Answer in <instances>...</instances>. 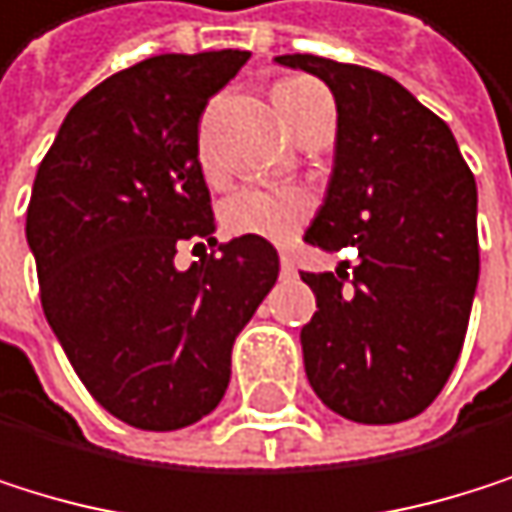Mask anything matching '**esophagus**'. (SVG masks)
Masks as SVG:
<instances>
[{
    "instance_id": "obj_1",
    "label": "esophagus",
    "mask_w": 512,
    "mask_h": 512,
    "mask_svg": "<svg viewBox=\"0 0 512 512\" xmlns=\"http://www.w3.org/2000/svg\"><path fill=\"white\" fill-rule=\"evenodd\" d=\"M282 276H285V279L297 276V267H294V261L288 258V254H282Z\"/></svg>"
}]
</instances>
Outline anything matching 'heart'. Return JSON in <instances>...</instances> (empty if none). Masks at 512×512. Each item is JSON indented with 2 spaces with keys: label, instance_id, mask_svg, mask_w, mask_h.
Returning a JSON list of instances; mask_svg holds the SVG:
<instances>
[{
  "label": "heart",
  "instance_id": "1",
  "mask_svg": "<svg viewBox=\"0 0 512 512\" xmlns=\"http://www.w3.org/2000/svg\"><path fill=\"white\" fill-rule=\"evenodd\" d=\"M318 84L309 78H288L282 84H276L273 99L279 105V112L285 118V124H291V108L297 102L300 93L315 90ZM200 163L206 175H215V166L206 154V148H200ZM312 218V197L300 188H261V185H248L233 191L224 203H221V224L227 233L233 236H258L276 245L291 242Z\"/></svg>",
  "mask_w": 512,
  "mask_h": 512
}]
</instances>
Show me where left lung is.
<instances>
[{"instance_id": "1", "label": "left lung", "mask_w": 512, "mask_h": 512, "mask_svg": "<svg viewBox=\"0 0 512 512\" xmlns=\"http://www.w3.org/2000/svg\"><path fill=\"white\" fill-rule=\"evenodd\" d=\"M276 63L337 99L334 172L303 239L358 248L352 273H303L318 306L300 331L309 385L361 425L413 419L464 346L480 279L477 181L446 121L394 78L312 54Z\"/></svg>"}]
</instances>
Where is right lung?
Listing matches in <instances>:
<instances>
[{
    "label": "right lung",
    "instance_id": "1",
    "mask_svg": "<svg viewBox=\"0 0 512 512\" xmlns=\"http://www.w3.org/2000/svg\"><path fill=\"white\" fill-rule=\"evenodd\" d=\"M248 57L160 54L105 78L35 172L26 242L45 318L96 404L142 431L221 404L233 340L279 279L258 236L175 267L178 242L215 245L200 115Z\"/></svg>",
    "mask_w": 512,
    "mask_h": 512
}]
</instances>
